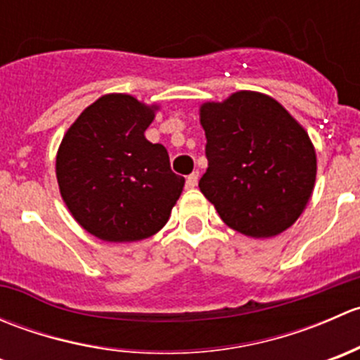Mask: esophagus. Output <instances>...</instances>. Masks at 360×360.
<instances>
[{"instance_id": "1", "label": "esophagus", "mask_w": 360, "mask_h": 360, "mask_svg": "<svg viewBox=\"0 0 360 360\" xmlns=\"http://www.w3.org/2000/svg\"><path fill=\"white\" fill-rule=\"evenodd\" d=\"M198 184V172H191L190 176L186 177V188H195Z\"/></svg>"}]
</instances>
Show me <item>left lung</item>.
<instances>
[{"instance_id":"8db88e82","label":"left lung","mask_w":360,"mask_h":360,"mask_svg":"<svg viewBox=\"0 0 360 360\" xmlns=\"http://www.w3.org/2000/svg\"><path fill=\"white\" fill-rule=\"evenodd\" d=\"M209 162L198 188L249 237L288 230L310 200L317 160L303 127L271 97L237 92L200 110Z\"/></svg>"}]
</instances>
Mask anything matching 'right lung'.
<instances>
[{
	"instance_id": "obj_1",
	"label": "right lung",
	"mask_w": 360,
	"mask_h": 360,
	"mask_svg": "<svg viewBox=\"0 0 360 360\" xmlns=\"http://www.w3.org/2000/svg\"><path fill=\"white\" fill-rule=\"evenodd\" d=\"M153 110L111 94L78 116L57 153V181L72 217L106 242L151 237L169 221L184 177L170 169L162 144L144 130Z\"/></svg>"
}]
</instances>
